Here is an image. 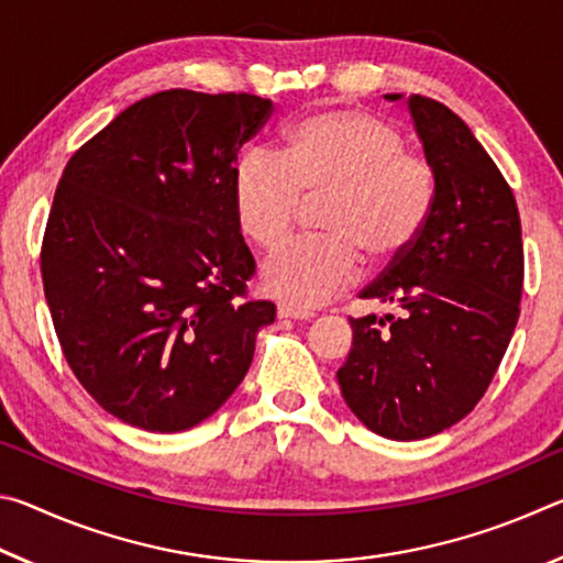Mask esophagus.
<instances>
[{
    "instance_id": "obj_1",
    "label": "esophagus",
    "mask_w": 563,
    "mask_h": 563,
    "mask_svg": "<svg viewBox=\"0 0 563 563\" xmlns=\"http://www.w3.org/2000/svg\"><path fill=\"white\" fill-rule=\"evenodd\" d=\"M278 318H288V320H310L312 312L310 310H302V308H295V305L283 302L278 305Z\"/></svg>"
}]
</instances>
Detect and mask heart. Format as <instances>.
Segmentation results:
<instances>
[{
  "label": "heart",
  "mask_w": 563,
  "mask_h": 563,
  "mask_svg": "<svg viewBox=\"0 0 563 563\" xmlns=\"http://www.w3.org/2000/svg\"><path fill=\"white\" fill-rule=\"evenodd\" d=\"M322 238L278 247L263 263V288L298 308H318L350 288L362 258L387 268L409 253L434 206V174L407 151L395 123L335 109L300 119L285 158L247 148L233 174L241 231L275 247L298 223L305 203H320Z\"/></svg>",
  "instance_id": "1"
}]
</instances>
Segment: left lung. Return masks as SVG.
<instances>
[{
	"label": "left lung",
	"mask_w": 563,
	"mask_h": 563,
	"mask_svg": "<svg viewBox=\"0 0 563 563\" xmlns=\"http://www.w3.org/2000/svg\"><path fill=\"white\" fill-rule=\"evenodd\" d=\"M407 109L434 174V206L405 258L360 292L389 312L350 318L352 347L338 369L360 422L397 442L440 434L472 412L509 347L523 285L521 221L501 170L444 103L415 93Z\"/></svg>",
	"instance_id": "1"
}]
</instances>
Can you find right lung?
Instances as JSON below:
<instances>
[{
    "label": "right lung",
    "instance_id": "right-lung-1",
    "mask_svg": "<svg viewBox=\"0 0 563 563\" xmlns=\"http://www.w3.org/2000/svg\"><path fill=\"white\" fill-rule=\"evenodd\" d=\"M273 101L158 91L66 164L46 221L42 280L84 389L121 422L184 432L211 417L275 320L245 300L255 261L233 206L238 151Z\"/></svg>",
    "mask_w": 563,
    "mask_h": 563
}]
</instances>
